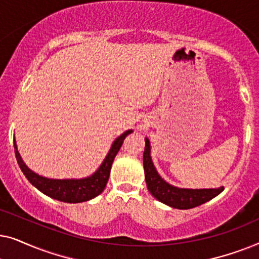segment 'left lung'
Masks as SVG:
<instances>
[{
  "mask_svg": "<svg viewBox=\"0 0 259 259\" xmlns=\"http://www.w3.org/2000/svg\"><path fill=\"white\" fill-rule=\"evenodd\" d=\"M145 143L146 144H145L143 159L145 179H146L148 191L159 201L175 208L187 210V208L199 206V205L206 203V201L211 200L212 198L223 192V190H224L223 186L218 187V189L187 190L178 189V187L169 185L164 179H161L158 172L155 171L150 155V141H148V139H145Z\"/></svg>",
  "mask_w": 259,
  "mask_h": 259,
  "instance_id": "left-lung-1",
  "label": "left lung"
}]
</instances>
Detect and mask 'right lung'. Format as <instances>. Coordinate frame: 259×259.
<instances>
[{
  "instance_id": "right-lung-1",
  "label": "right lung",
  "mask_w": 259,
  "mask_h": 259,
  "mask_svg": "<svg viewBox=\"0 0 259 259\" xmlns=\"http://www.w3.org/2000/svg\"><path fill=\"white\" fill-rule=\"evenodd\" d=\"M131 133H132V131H126L119 138H116L112 145L111 150H109V153L98 171L93 176L88 177V178L79 180H55L35 175L34 172H31L24 165L22 159H21L19 152H17L15 140H14V148H15L16 160L19 162L20 168L22 169L26 178L36 189L40 190L45 194H47L48 197L54 198V199H58L60 201H65V203H82V201H87L92 199V198L99 196L105 190L106 184L108 182L113 160H114L116 153H118L120 147H121L125 138Z\"/></svg>"
}]
</instances>
